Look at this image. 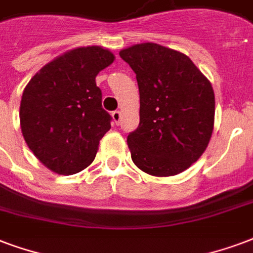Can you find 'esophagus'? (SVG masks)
Masks as SVG:
<instances>
[{
    "label": "esophagus",
    "instance_id": "obj_1",
    "mask_svg": "<svg viewBox=\"0 0 253 253\" xmlns=\"http://www.w3.org/2000/svg\"><path fill=\"white\" fill-rule=\"evenodd\" d=\"M112 119H113V123H115L116 125H119L120 120H121V112L120 111L112 112Z\"/></svg>",
    "mask_w": 253,
    "mask_h": 253
}]
</instances>
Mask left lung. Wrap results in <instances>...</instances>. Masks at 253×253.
<instances>
[{"label":"left lung","instance_id":"obj_1","mask_svg":"<svg viewBox=\"0 0 253 253\" xmlns=\"http://www.w3.org/2000/svg\"><path fill=\"white\" fill-rule=\"evenodd\" d=\"M120 57L136 73L140 92V124L128 134L132 160L157 177L181 173L200 159L212 136L210 80L184 53L159 43H137Z\"/></svg>","mask_w":253,"mask_h":253}]
</instances>
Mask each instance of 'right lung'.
Masks as SVG:
<instances>
[{
    "instance_id": "obj_1",
    "label": "right lung",
    "mask_w": 253,
    "mask_h": 253,
    "mask_svg": "<svg viewBox=\"0 0 253 253\" xmlns=\"http://www.w3.org/2000/svg\"><path fill=\"white\" fill-rule=\"evenodd\" d=\"M115 61L101 46L72 49L32 77L20 105L22 136L46 168L75 174L92 164L111 115L102 109L96 76Z\"/></svg>"
}]
</instances>
